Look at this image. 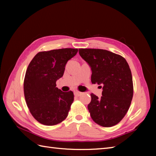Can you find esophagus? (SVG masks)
Wrapping results in <instances>:
<instances>
[{
	"label": "esophagus",
	"instance_id": "1",
	"mask_svg": "<svg viewBox=\"0 0 156 156\" xmlns=\"http://www.w3.org/2000/svg\"><path fill=\"white\" fill-rule=\"evenodd\" d=\"M82 94V92H81L80 91H78V90L74 91V95L76 96V97H79V96H80Z\"/></svg>",
	"mask_w": 156,
	"mask_h": 156
}]
</instances>
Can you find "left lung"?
I'll use <instances>...</instances> for the list:
<instances>
[{
  "mask_svg": "<svg viewBox=\"0 0 156 156\" xmlns=\"http://www.w3.org/2000/svg\"><path fill=\"white\" fill-rule=\"evenodd\" d=\"M79 54L90 66L92 83L102 86L100 98L90 94L88 109L91 118L102 127H112L125 117L133 98V79L128 63L121 55L105 49H79Z\"/></svg>",
  "mask_w": 156,
  "mask_h": 156,
  "instance_id": "1",
  "label": "left lung"
}]
</instances>
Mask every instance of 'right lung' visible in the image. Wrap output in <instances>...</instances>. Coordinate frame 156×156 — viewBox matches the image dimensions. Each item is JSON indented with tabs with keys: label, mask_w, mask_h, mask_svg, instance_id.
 Returning <instances> with one entry per match:
<instances>
[{
	"label": "right lung",
	"mask_w": 156,
	"mask_h": 156,
	"mask_svg": "<svg viewBox=\"0 0 156 156\" xmlns=\"http://www.w3.org/2000/svg\"><path fill=\"white\" fill-rule=\"evenodd\" d=\"M77 52L72 48L40 51L28 66L23 85L25 101L33 117L43 125H57L68 117L74 93L59 90L56 81Z\"/></svg>",
	"instance_id": "obj_1"
}]
</instances>
